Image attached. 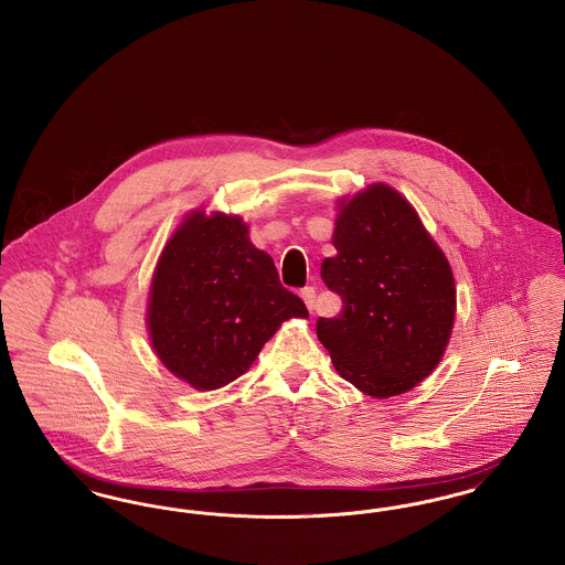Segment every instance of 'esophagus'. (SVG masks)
<instances>
[{"instance_id": "obj_1", "label": "esophagus", "mask_w": 565, "mask_h": 565, "mask_svg": "<svg viewBox=\"0 0 565 565\" xmlns=\"http://www.w3.org/2000/svg\"><path fill=\"white\" fill-rule=\"evenodd\" d=\"M300 298L305 300L307 309L313 313V307H316V288H313V286H307V288H302V290H300Z\"/></svg>"}]
</instances>
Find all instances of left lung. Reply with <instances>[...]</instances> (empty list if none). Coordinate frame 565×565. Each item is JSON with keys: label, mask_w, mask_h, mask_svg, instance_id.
<instances>
[{"label": "left lung", "mask_w": 565, "mask_h": 565, "mask_svg": "<svg viewBox=\"0 0 565 565\" xmlns=\"http://www.w3.org/2000/svg\"><path fill=\"white\" fill-rule=\"evenodd\" d=\"M322 279L343 309L318 320L337 373L360 392L390 398L436 369L456 318L454 273L419 215L385 184L341 207Z\"/></svg>", "instance_id": "8db88e82"}]
</instances>
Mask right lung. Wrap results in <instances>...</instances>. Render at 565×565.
<instances>
[{
  "instance_id": "right-lung-1",
  "label": "right lung",
  "mask_w": 565,
  "mask_h": 565,
  "mask_svg": "<svg viewBox=\"0 0 565 565\" xmlns=\"http://www.w3.org/2000/svg\"><path fill=\"white\" fill-rule=\"evenodd\" d=\"M237 215L196 212L162 252L148 328L162 364L196 390L242 376L279 323L307 318Z\"/></svg>"
}]
</instances>
